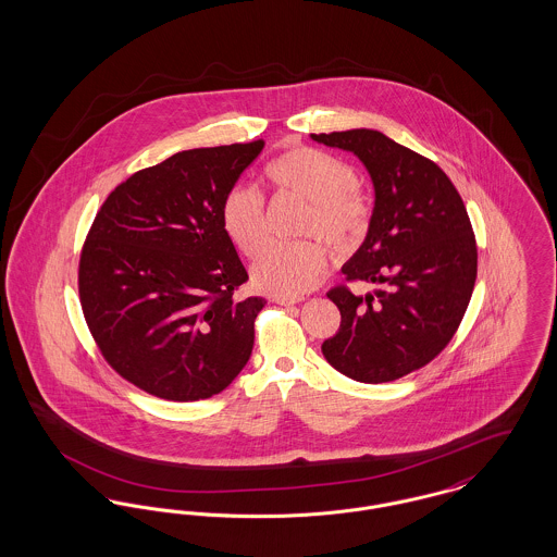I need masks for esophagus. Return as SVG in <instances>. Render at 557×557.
Listing matches in <instances>:
<instances>
[{
    "label": "esophagus",
    "mask_w": 557,
    "mask_h": 557,
    "mask_svg": "<svg viewBox=\"0 0 557 557\" xmlns=\"http://www.w3.org/2000/svg\"><path fill=\"white\" fill-rule=\"evenodd\" d=\"M273 300H275V302H280V305H284V307H292V305L302 302V298H300V296H282V294H275V296H273Z\"/></svg>",
    "instance_id": "1"
}]
</instances>
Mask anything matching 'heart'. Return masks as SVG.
Segmentation results:
<instances>
[{"label":"heart","mask_w":557,"mask_h":557,"mask_svg":"<svg viewBox=\"0 0 557 557\" xmlns=\"http://www.w3.org/2000/svg\"><path fill=\"white\" fill-rule=\"evenodd\" d=\"M269 184L280 194L309 202L300 234L323 239L330 248L346 252L368 230L370 200L357 186V175L345 160L311 146H296L271 160ZM221 225L242 255L255 259L267 234L263 196L250 186H232L221 200ZM327 267V252L318 239L271 244L252 267L259 288L282 296L311 290Z\"/></svg>","instance_id":"b5f03b06"}]
</instances>
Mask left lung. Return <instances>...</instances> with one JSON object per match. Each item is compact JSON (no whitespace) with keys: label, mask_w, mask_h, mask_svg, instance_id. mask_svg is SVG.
I'll list each match as a JSON object with an SVG mask.
<instances>
[{"label":"left lung","mask_w":557,"mask_h":557,"mask_svg":"<svg viewBox=\"0 0 557 557\" xmlns=\"http://www.w3.org/2000/svg\"><path fill=\"white\" fill-rule=\"evenodd\" d=\"M311 137L355 152L368 166L375 187L370 232L343 273L346 283L387 286L366 297L345 284L327 292L341 327L321 352L350 380L393 382L428 366L455 336L476 284V236L436 162L373 129Z\"/></svg>","instance_id":"1"}]
</instances>
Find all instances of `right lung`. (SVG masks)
Wrapping results in <instances>:
<instances>
[{
	"label": "right lung",
	"instance_id": "obj_1",
	"mask_svg": "<svg viewBox=\"0 0 557 557\" xmlns=\"http://www.w3.org/2000/svg\"><path fill=\"white\" fill-rule=\"evenodd\" d=\"M265 141L177 152L108 194L79 259L85 323L108 366L164 400L225 391L248 363L261 296L221 225V200Z\"/></svg>",
	"mask_w": 557,
	"mask_h": 557
}]
</instances>
